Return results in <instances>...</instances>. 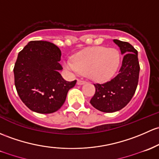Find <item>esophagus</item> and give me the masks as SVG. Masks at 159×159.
<instances>
[{
  "instance_id": "obj_1",
  "label": "esophagus",
  "mask_w": 159,
  "mask_h": 159,
  "mask_svg": "<svg viewBox=\"0 0 159 159\" xmlns=\"http://www.w3.org/2000/svg\"><path fill=\"white\" fill-rule=\"evenodd\" d=\"M77 84H78V85L84 84H85V81H81V80H78V81H77Z\"/></svg>"
}]
</instances>
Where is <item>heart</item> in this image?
Here are the masks:
<instances>
[{
	"label": "heart",
	"instance_id": "heart-1",
	"mask_svg": "<svg viewBox=\"0 0 159 159\" xmlns=\"http://www.w3.org/2000/svg\"><path fill=\"white\" fill-rule=\"evenodd\" d=\"M120 59L116 49L93 46L78 52L74 61L66 58L64 66L73 73H87L91 80L97 82H106L117 72Z\"/></svg>",
	"mask_w": 159,
	"mask_h": 159
}]
</instances>
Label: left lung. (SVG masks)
Here are the masks:
<instances>
[{"label": "left lung", "mask_w": 159, "mask_h": 159, "mask_svg": "<svg viewBox=\"0 0 159 159\" xmlns=\"http://www.w3.org/2000/svg\"><path fill=\"white\" fill-rule=\"evenodd\" d=\"M123 56L119 73L103 84H94L96 91L91 104L104 113H113L123 109L134 95L138 85L139 64L138 52L126 42L113 39Z\"/></svg>", "instance_id": "8db88e82"}]
</instances>
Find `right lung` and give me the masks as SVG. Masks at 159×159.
Returning <instances> with one entry per match:
<instances>
[{
	"mask_svg": "<svg viewBox=\"0 0 159 159\" xmlns=\"http://www.w3.org/2000/svg\"><path fill=\"white\" fill-rule=\"evenodd\" d=\"M61 50L47 41H30L18 54L13 68L18 95L32 111L52 113L61 108L76 80L67 81L59 71Z\"/></svg>",
	"mask_w": 159,
	"mask_h": 159,
	"instance_id": "right-lung-1",
	"label": "right lung"
}]
</instances>
